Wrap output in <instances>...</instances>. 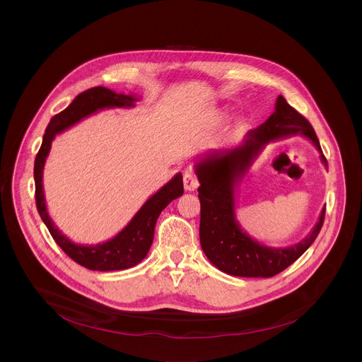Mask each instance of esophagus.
Here are the masks:
<instances>
[{
    "label": "esophagus",
    "mask_w": 362,
    "mask_h": 362,
    "mask_svg": "<svg viewBox=\"0 0 362 362\" xmlns=\"http://www.w3.org/2000/svg\"><path fill=\"white\" fill-rule=\"evenodd\" d=\"M183 185H185V189L187 192H192V190H194L197 187L199 182H197V177L192 172H186L183 175Z\"/></svg>",
    "instance_id": "1"
}]
</instances>
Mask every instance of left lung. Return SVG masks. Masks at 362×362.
Returning <instances> with one entry per match:
<instances>
[{
  "mask_svg": "<svg viewBox=\"0 0 362 362\" xmlns=\"http://www.w3.org/2000/svg\"><path fill=\"white\" fill-rule=\"evenodd\" d=\"M302 133L321 151V159L328 166L314 127L298 110L279 95L271 117L249 130L242 146L211 156L196 165L200 200V245L208 259L222 272L245 278H271L292 265L317 239L325 219V208L320 221L303 240L272 249L252 240L235 222V182L247 170L253 158L271 140Z\"/></svg>",
  "mask_w": 362,
  "mask_h": 362,
  "instance_id": "8db88e82",
  "label": "left lung"
}]
</instances>
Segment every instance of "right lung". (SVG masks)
<instances>
[{
	"instance_id": "1",
	"label": "right lung",
	"mask_w": 362,
	"mask_h": 362,
	"mask_svg": "<svg viewBox=\"0 0 362 362\" xmlns=\"http://www.w3.org/2000/svg\"><path fill=\"white\" fill-rule=\"evenodd\" d=\"M133 95L117 94L106 87H93L80 93L71 105L49 120L41 147L34 162V180H35V204L37 211L45 223L48 232L56 243L78 265L91 271H122L137 265L147 255L154 235V226L162 211L176 197L183 194L182 175H176L166 183L156 194H153L143 208L136 214L132 222L112 240L95 246H83L70 242L51 222L42 193V169L51 141L54 136L67 127L73 126L86 116L105 107H124L133 106Z\"/></svg>"
}]
</instances>
